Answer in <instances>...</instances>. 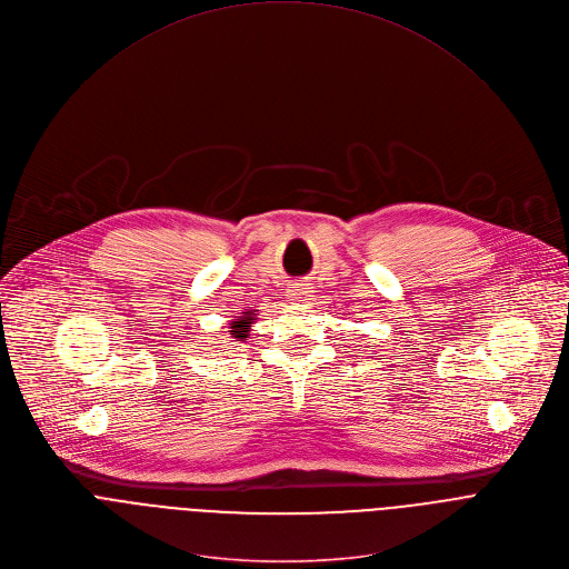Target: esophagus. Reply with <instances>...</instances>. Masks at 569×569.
Wrapping results in <instances>:
<instances>
[{
  "label": "esophagus",
  "instance_id": "34e87169",
  "mask_svg": "<svg viewBox=\"0 0 569 569\" xmlns=\"http://www.w3.org/2000/svg\"><path fill=\"white\" fill-rule=\"evenodd\" d=\"M310 292H312L310 283H295V286H290L288 297H290L292 301H303L306 297H310Z\"/></svg>",
  "mask_w": 569,
  "mask_h": 569
}]
</instances>
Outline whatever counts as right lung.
Masks as SVG:
<instances>
[{
    "label": "right lung",
    "mask_w": 569,
    "mask_h": 569,
    "mask_svg": "<svg viewBox=\"0 0 569 569\" xmlns=\"http://www.w3.org/2000/svg\"><path fill=\"white\" fill-rule=\"evenodd\" d=\"M257 312L259 310H246V312H241L234 321H230V335L237 339V341H243V339H248L250 337V330H252V323H254V319H257Z\"/></svg>",
    "instance_id": "right-lung-1"
}]
</instances>
